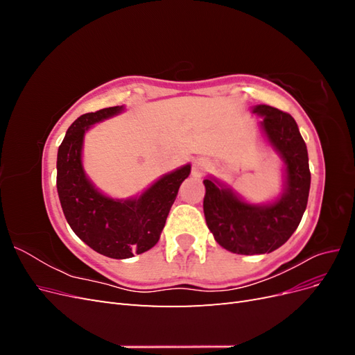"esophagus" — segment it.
I'll use <instances>...</instances> for the list:
<instances>
[{
  "label": "esophagus",
  "mask_w": 355,
  "mask_h": 355,
  "mask_svg": "<svg viewBox=\"0 0 355 355\" xmlns=\"http://www.w3.org/2000/svg\"><path fill=\"white\" fill-rule=\"evenodd\" d=\"M209 166H210V163H209L207 158L200 157V158L194 159V163H192V175L197 176V178L202 176L207 171Z\"/></svg>",
  "instance_id": "34e87169"
}]
</instances>
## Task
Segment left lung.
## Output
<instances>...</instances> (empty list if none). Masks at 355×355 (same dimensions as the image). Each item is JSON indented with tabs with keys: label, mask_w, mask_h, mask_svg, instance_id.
Masks as SVG:
<instances>
[{
	"label": "left lung",
	"mask_w": 355,
	"mask_h": 355,
	"mask_svg": "<svg viewBox=\"0 0 355 355\" xmlns=\"http://www.w3.org/2000/svg\"><path fill=\"white\" fill-rule=\"evenodd\" d=\"M268 141L286 166V191L271 206H252L228 188L204 179L202 207L209 230L223 249L239 254L271 253L283 245L299 227L306 209L311 171L308 151L293 116L272 106L257 105Z\"/></svg>",
	"instance_id": "1"
}]
</instances>
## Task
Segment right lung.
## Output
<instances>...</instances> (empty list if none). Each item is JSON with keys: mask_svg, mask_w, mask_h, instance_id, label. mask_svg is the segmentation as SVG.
<instances>
[{"mask_svg": "<svg viewBox=\"0 0 355 355\" xmlns=\"http://www.w3.org/2000/svg\"><path fill=\"white\" fill-rule=\"evenodd\" d=\"M120 111L123 106H111L72 123L59 146L56 178L60 206L72 231L93 250L112 259H127L157 244L179 187L191 173L187 164L157 180L139 198L127 201L94 189L81 166L83 137L92 124Z\"/></svg>", "mask_w": 355, "mask_h": 355, "instance_id": "1", "label": "right lung"}]
</instances>
